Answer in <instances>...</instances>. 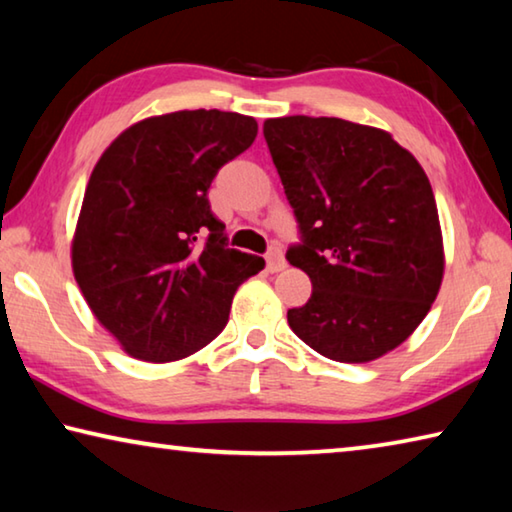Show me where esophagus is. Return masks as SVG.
Listing matches in <instances>:
<instances>
[{"instance_id":"34e87169","label":"esophagus","mask_w":512,"mask_h":512,"mask_svg":"<svg viewBox=\"0 0 512 512\" xmlns=\"http://www.w3.org/2000/svg\"><path fill=\"white\" fill-rule=\"evenodd\" d=\"M284 266H287V262H284L282 248L280 246H271V250H268V253H266V268L271 273H280Z\"/></svg>"}]
</instances>
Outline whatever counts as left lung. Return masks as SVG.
I'll return each mask as SVG.
<instances>
[{
	"label": "left lung",
	"instance_id": "1",
	"mask_svg": "<svg viewBox=\"0 0 512 512\" xmlns=\"http://www.w3.org/2000/svg\"><path fill=\"white\" fill-rule=\"evenodd\" d=\"M264 137L300 228L287 259L314 287L289 327L341 363L395 350L445 271L427 173L391 133L336 117L266 119Z\"/></svg>",
	"mask_w": 512,
	"mask_h": 512
}]
</instances>
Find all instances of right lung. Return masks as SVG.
Here are the masks:
<instances>
[{
	"label": "right lung",
	"instance_id": "1",
	"mask_svg": "<svg viewBox=\"0 0 512 512\" xmlns=\"http://www.w3.org/2000/svg\"><path fill=\"white\" fill-rule=\"evenodd\" d=\"M257 137L239 112L180 110L126 128L94 167L72 241L85 302L131 357L185 359L228 323L264 259L228 248L207 189Z\"/></svg>",
	"mask_w": 512,
	"mask_h": 512
}]
</instances>
